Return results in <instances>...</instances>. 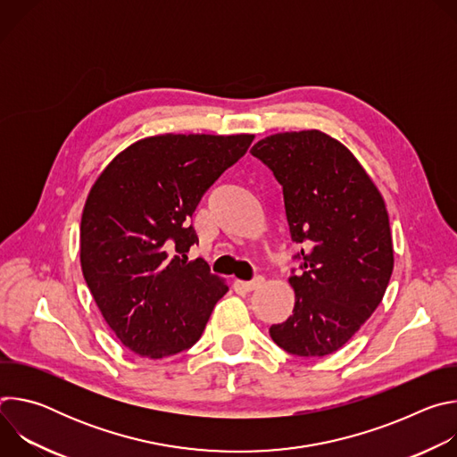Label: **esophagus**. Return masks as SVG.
Returning <instances> with one entry per match:
<instances>
[{"label": "esophagus", "mask_w": 457, "mask_h": 457, "mask_svg": "<svg viewBox=\"0 0 457 457\" xmlns=\"http://www.w3.org/2000/svg\"><path fill=\"white\" fill-rule=\"evenodd\" d=\"M266 282V278L264 277H260V275H256L253 280H249V282H242V286L247 289V291H253V289H256V287H260Z\"/></svg>", "instance_id": "34e87169"}]
</instances>
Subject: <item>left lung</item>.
I'll return each mask as SVG.
<instances>
[{"label": "left lung", "instance_id": "left-lung-1", "mask_svg": "<svg viewBox=\"0 0 457 457\" xmlns=\"http://www.w3.org/2000/svg\"><path fill=\"white\" fill-rule=\"evenodd\" d=\"M251 155L284 189L300 271L293 314L270 328L289 354L321 358L344 347L379 305L395 268L388 215L356 157L318 129L275 134Z\"/></svg>", "mask_w": 457, "mask_h": 457}]
</instances>
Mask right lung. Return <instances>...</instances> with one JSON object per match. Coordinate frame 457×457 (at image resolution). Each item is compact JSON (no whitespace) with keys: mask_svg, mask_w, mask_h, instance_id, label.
I'll return each instance as SVG.
<instances>
[{"mask_svg":"<svg viewBox=\"0 0 457 457\" xmlns=\"http://www.w3.org/2000/svg\"><path fill=\"white\" fill-rule=\"evenodd\" d=\"M253 136H155L120 152L97 177L81 217V270L119 342L159 360L189 349L228 286L191 226L210 186Z\"/></svg>","mask_w":457,"mask_h":457,"instance_id":"1","label":"right lung"}]
</instances>
